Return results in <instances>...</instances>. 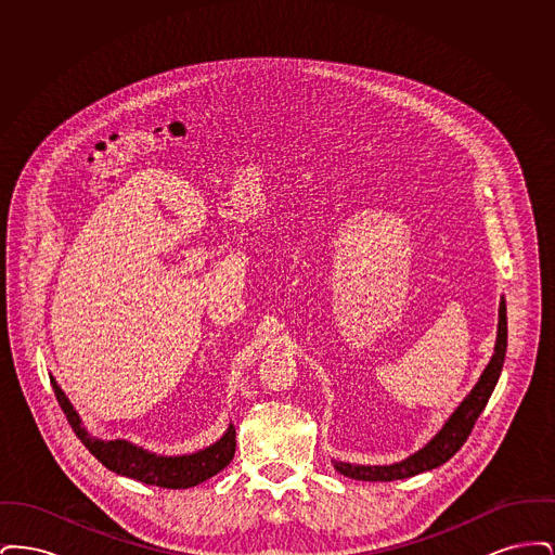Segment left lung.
Wrapping results in <instances>:
<instances>
[{"label":"left lung","instance_id":"left-lung-1","mask_svg":"<svg viewBox=\"0 0 555 555\" xmlns=\"http://www.w3.org/2000/svg\"><path fill=\"white\" fill-rule=\"evenodd\" d=\"M505 349H507V317H505V299L502 297L495 353L491 356L487 369L482 370V374L473 387V391L462 399V403L449 416L448 423L441 426V430L423 449H418L416 453L408 455L405 460L396 462V464L370 466V464H349V462L333 460L335 470L344 476H349V478H356V480L387 482V480L421 475V473L433 470V468L446 464L449 457L455 455L457 449L466 443L476 418L480 416V412L485 410L489 397L493 393V389L500 380V374H502Z\"/></svg>","mask_w":555,"mask_h":555}]
</instances>
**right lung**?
I'll use <instances>...</instances> for the list:
<instances>
[{
	"instance_id": "add662e5",
	"label": "right lung",
	"mask_w": 555,
	"mask_h": 555,
	"mask_svg": "<svg viewBox=\"0 0 555 555\" xmlns=\"http://www.w3.org/2000/svg\"><path fill=\"white\" fill-rule=\"evenodd\" d=\"M53 393L68 418V424L73 426L75 435L79 437L80 443L89 449L107 470L120 476H129L134 480H141L145 485H156L164 489H186L195 487L204 480H208L220 470H224L233 455H235V426L229 424L224 435L211 443L208 448L197 449L193 453H183V455H159L154 451L139 448L127 439H114V441H104L93 435L82 426L79 412L70 403V399L60 389L52 374Z\"/></svg>"
}]
</instances>
